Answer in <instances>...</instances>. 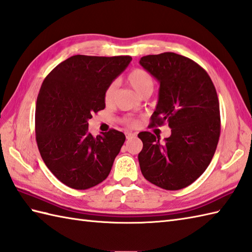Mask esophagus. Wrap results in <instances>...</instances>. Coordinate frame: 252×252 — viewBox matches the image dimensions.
<instances>
[{"label": "esophagus", "mask_w": 252, "mask_h": 252, "mask_svg": "<svg viewBox=\"0 0 252 252\" xmlns=\"http://www.w3.org/2000/svg\"><path fill=\"white\" fill-rule=\"evenodd\" d=\"M136 133H133V132H126V138H127V140H129V139H132V138H136Z\"/></svg>", "instance_id": "34e87169"}]
</instances>
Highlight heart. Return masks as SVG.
I'll list each match as a JSON object with an SVG mask.
<instances>
[{
  "mask_svg": "<svg viewBox=\"0 0 252 252\" xmlns=\"http://www.w3.org/2000/svg\"><path fill=\"white\" fill-rule=\"evenodd\" d=\"M127 82L141 97L147 94H152L154 89V80L152 75H151L148 71H145L143 69H133L130 73L127 75ZM116 89L117 85L115 82H112L111 84H109L108 87L105 88L103 94V100L105 103L110 104L113 102L116 94ZM125 123L129 126H136L138 124L137 120L130 119V117L125 119Z\"/></svg>",
  "mask_w": 252,
  "mask_h": 252,
  "instance_id": "b5f03b06",
  "label": "heart"
}]
</instances>
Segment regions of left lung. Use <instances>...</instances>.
<instances>
[{"label": "left lung", "mask_w": 252, "mask_h": 252, "mask_svg": "<svg viewBox=\"0 0 252 252\" xmlns=\"http://www.w3.org/2000/svg\"><path fill=\"white\" fill-rule=\"evenodd\" d=\"M140 64L159 82L150 126L167 123L171 129L164 143L150 131L139 133L140 169L151 183L177 191L202 176L214 158L221 130L219 99L208 73L188 57L148 55Z\"/></svg>", "instance_id": "left-lung-1"}]
</instances>
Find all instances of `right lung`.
<instances>
[{"label":"right lung","mask_w":252,"mask_h":252,"mask_svg":"<svg viewBox=\"0 0 252 252\" xmlns=\"http://www.w3.org/2000/svg\"><path fill=\"white\" fill-rule=\"evenodd\" d=\"M130 61V56L75 55L44 80L36 99L35 139L47 168L66 187L87 189L109 176L126 137L115 129L94 137L88 120L105 108V88Z\"/></svg>","instance_id":"obj_1"}]
</instances>
